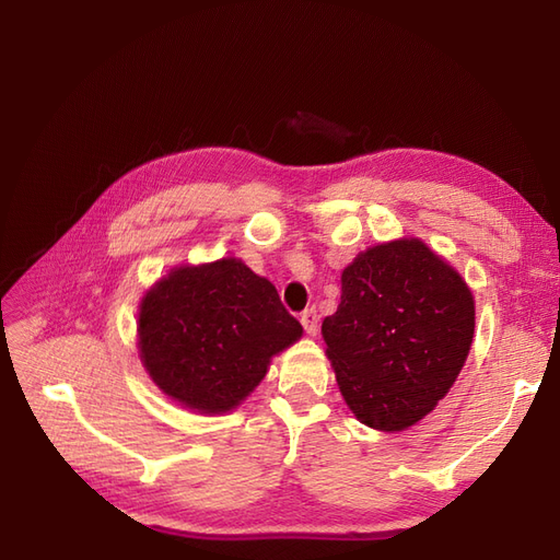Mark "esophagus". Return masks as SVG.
Masks as SVG:
<instances>
[{"label":"esophagus","instance_id":"34e87169","mask_svg":"<svg viewBox=\"0 0 560 560\" xmlns=\"http://www.w3.org/2000/svg\"><path fill=\"white\" fill-rule=\"evenodd\" d=\"M301 325H303V329H306L308 336H315L317 329H319V315H317V311L315 308L303 311L301 313Z\"/></svg>","mask_w":560,"mask_h":560}]
</instances>
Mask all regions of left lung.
<instances>
[{
  "instance_id": "8db88e82",
  "label": "left lung",
  "mask_w": 560,
  "mask_h": 560,
  "mask_svg": "<svg viewBox=\"0 0 560 560\" xmlns=\"http://www.w3.org/2000/svg\"><path fill=\"white\" fill-rule=\"evenodd\" d=\"M465 278L420 238L378 243L341 273L322 322L338 389L366 428L401 432L453 387L474 338Z\"/></svg>"
}]
</instances>
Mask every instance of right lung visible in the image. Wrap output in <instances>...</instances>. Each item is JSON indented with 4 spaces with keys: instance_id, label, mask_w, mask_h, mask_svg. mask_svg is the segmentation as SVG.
Returning <instances> with one entry per match:
<instances>
[{
    "instance_id": "obj_1",
    "label": "right lung",
    "mask_w": 560,
    "mask_h": 560,
    "mask_svg": "<svg viewBox=\"0 0 560 560\" xmlns=\"http://www.w3.org/2000/svg\"><path fill=\"white\" fill-rule=\"evenodd\" d=\"M303 334L273 282L235 257L182 264L144 292L138 352L161 393L200 416L241 406Z\"/></svg>"
}]
</instances>
